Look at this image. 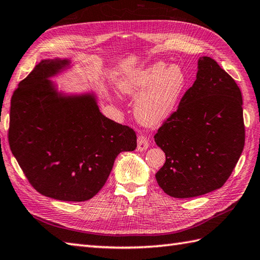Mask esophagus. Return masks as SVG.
<instances>
[{
	"instance_id": "1",
	"label": "esophagus",
	"mask_w": 260,
	"mask_h": 260,
	"mask_svg": "<svg viewBox=\"0 0 260 260\" xmlns=\"http://www.w3.org/2000/svg\"><path fill=\"white\" fill-rule=\"evenodd\" d=\"M148 146H150V142L144 135H140L137 137V151H145Z\"/></svg>"
}]
</instances>
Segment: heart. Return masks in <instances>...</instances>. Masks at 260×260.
I'll use <instances>...</instances> for the list:
<instances>
[{"label":"heart","mask_w":260,"mask_h":260,"mask_svg":"<svg viewBox=\"0 0 260 260\" xmlns=\"http://www.w3.org/2000/svg\"><path fill=\"white\" fill-rule=\"evenodd\" d=\"M186 85L185 70L181 66H169L163 61L125 75L118 81L120 91L140 96L135 105V115L147 126L159 125L174 113Z\"/></svg>","instance_id":"heart-1"}]
</instances>
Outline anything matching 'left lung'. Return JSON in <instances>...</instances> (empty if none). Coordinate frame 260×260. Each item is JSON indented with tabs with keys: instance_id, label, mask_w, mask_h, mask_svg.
I'll return each mask as SVG.
<instances>
[{
	"instance_id": "1",
	"label": "left lung",
	"mask_w": 260,
	"mask_h": 260,
	"mask_svg": "<svg viewBox=\"0 0 260 260\" xmlns=\"http://www.w3.org/2000/svg\"><path fill=\"white\" fill-rule=\"evenodd\" d=\"M154 139L167 156L155 174L167 194L186 199L221 187L245 146L242 97L233 77L201 57L194 84Z\"/></svg>"
}]
</instances>
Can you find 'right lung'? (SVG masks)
I'll list each match as a JSON object with an SVG mask.
<instances>
[{
  "label": "right lung",
  "instance_id": "obj_1",
  "mask_svg": "<svg viewBox=\"0 0 260 260\" xmlns=\"http://www.w3.org/2000/svg\"><path fill=\"white\" fill-rule=\"evenodd\" d=\"M69 64L48 59L11 98L9 143L27 181L42 196L81 202L106 183L120 152L134 151L133 128L99 112L96 97L62 96L49 77Z\"/></svg>",
  "mask_w": 260,
  "mask_h": 260
}]
</instances>
